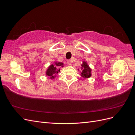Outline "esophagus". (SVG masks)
<instances>
[{
	"label": "esophagus",
	"instance_id": "obj_1",
	"mask_svg": "<svg viewBox=\"0 0 135 135\" xmlns=\"http://www.w3.org/2000/svg\"><path fill=\"white\" fill-rule=\"evenodd\" d=\"M73 62L72 60H67V63L68 65H71V64Z\"/></svg>",
	"mask_w": 135,
	"mask_h": 135
}]
</instances>
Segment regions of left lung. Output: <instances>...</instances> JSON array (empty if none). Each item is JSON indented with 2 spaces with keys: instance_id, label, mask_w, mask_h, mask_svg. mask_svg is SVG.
I'll return each mask as SVG.
<instances>
[{
  "instance_id": "8db88e82",
  "label": "left lung",
  "mask_w": 135,
  "mask_h": 135,
  "mask_svg": "<svg viewBox=\"0 0 135 135\" xmlns=\"http://www.w3.org/2000/svg\"><path fill=\"white\" fill-rule=\"evenodd\" d=\"M81 67H82L81 69H83V71L82 73H81V76H83L84 78H88L90 77L91 76V70L88 66L87 63L84 62L83 64L81 65Z\"/></svg>"
}]
</instances>
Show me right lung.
Returning a JSON list of instances; mask_svg holds the SVG:
<instances>
[{
	"label": "right lung",
	"mask_w": 135,
	"mask_h": 135,
	"mask_svg": "<svg viewBox=\"0 0 135 135\" xmlns=\"http://www.w3.org/2000/svg\"><path fill=\"white\" fill-rule=\"evenodd\" d=\"M63 64L62 62L56 63V65H52L49 67L46 74L48 76H50L51 78H54V76L60 71V69L58 68L63 66Z\"/></svg>",
	"instance_id": "1"
}]
</instances>
